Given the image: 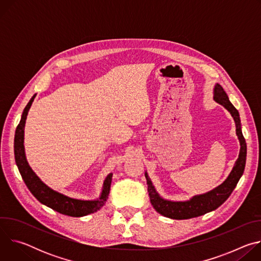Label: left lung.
I'll use <instances>...</instances> for the list:
<instances>
[{
    "label": "left lung",
    "instance_id": "obj_1",
    "mask_svg": "<svg viewBox=\"0 0 261 261\" xmlns=\"http://www.w3.org/2000/svg\"><path fill=\"white\" fill-rule=\"evenodd\" d=\"M214 100L221 104L223 107H225L231 115L236 123V131L238 138L240 140V154L237 159L232 170L230 171L227 178L223 181L221 185L215 189L199 195H195L189 200L185 201H172L168 199H164L157 192L155 186L153 185L150 176L145 171L144 175L147 184V192L150 196V200L156 212L160 215L174 219V220H184V219H191L212 211L218 208L223 202L230 196L232 191L234 190L238 181L244 173L245 165H246V157H247V144L246 140L243 136L241 119L238 109L231 104L229 98L225 91L219 85L216 84L214 88Z\"/></svg>",
    "mask_w": 261,
    "mask_h": 261
}]
</instances>
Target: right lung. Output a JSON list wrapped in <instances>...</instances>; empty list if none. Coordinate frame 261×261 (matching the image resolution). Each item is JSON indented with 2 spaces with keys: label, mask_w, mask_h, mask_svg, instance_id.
<instances>
[{
  "label": "right lung",
  "mask_w": 261,
  "mask_h": 261,
  "mask_svg": "<svg viewBox=\"0 0 261 261\" xmlns=\"http://www.w3.org/2000/svg\"><path fill=\"white\" fill-rule=\"evenodd\" d=\"M35 97H36V94L31 98V100L24 107L20 122L15 130V136H14L15 162L22 179L27 185L28 189L36 197V199L40 201L42 204L63 215H67L71 217H83L99 211L105 204L108 198L111 179H113V173H109L105 177L102 191L98 199L84 200V199H76V198L69 197L63 193H60L51 189L45 182H43L40 179V177L35 173V171L29 165L25 157L24 145H23L24 126H25L28 113Z\"/></svg>",
  "instance_id": "right-lung-1"
}]
</instances>
